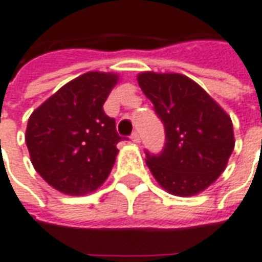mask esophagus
<instances>
[{"label":"esophagus","instance_id":"esophagus-1","mask_svg":"<svg viewBox=\"0 0 262 262\" xmlns=\"http://www.w3.org/2000/svg\"><path fill=\"white\" fill-rule=\"evenodd\" d=\"M130 139H132V142H135V143L141 142V136H139V133H138V132H133V135L130 136Z\"/></svg>","mask_w":262,"mask_h":262}]
</instances>
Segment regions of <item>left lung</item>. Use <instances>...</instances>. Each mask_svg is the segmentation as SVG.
Returning <instances> with one entry per match:
<instances>
[{"label": "left lung", "mask_w": 262, "mask_h": 262, "mask_svg": "<svg viewBox=\"0 0 262 262\" xmlns=\"http://www.w3.org/2000/svg\"><path fill=\"white\" fill-rule=\"evenodd\" d=\"M138 83L165 129L163 152H146V165L168 193L198 195L220 177L233 152L230 116L185 74L142 72Z\"/></svg>", "instance_id": "obj_1"}]
</instances>
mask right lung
<instances>
[{
	"label": "right lung",
	"mask_w": 262,
	"mask_h": 262,
	"mask_svg": "<svg viewBox=\"0 0 262 262\" xmlns=\"http://www.w3.org/2000/svg\"><path fill=\"white\" fill-rule=\"evenodd\" d=\"M117 82V73L88 72L30 114L25 135L30 161L58 192L91 193L111 173L121 138L102 105Z\"/></svg>",
	"instance_id": "add662e5"
}]
</instances>
